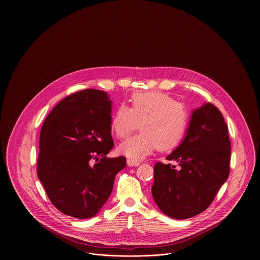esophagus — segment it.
<instances>
[{
  "instance_id": "obj_1",
  "label": "esophagus",
  "mask_w": 260,
  "mask_h": 260,
  "mask_svg": "<svg viewBox=\"0 0 260 260\" xmlns=\"http://www.w3.org/2000/svg\"><path fill=\"white\" fill-rule=\"evenodd\" d=\"M127 164H128V166L133 167V166H138L140 163H139V161H135V160H132V159H128V160H127Z\"/></svg>"
}]
</instances>
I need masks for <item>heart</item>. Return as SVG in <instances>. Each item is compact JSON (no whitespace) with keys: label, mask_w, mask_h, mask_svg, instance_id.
Returning a JSON list of instances; mask_svg holds the SVG:
<instances>
[{"label":"heart","mask_w":260,"mask_h":260,"mask_svg":"<svg viewBox=\"0 0 260 260\" xmlns=\"http://www.w3.org/2000/svg\"><path fill=\"white\" fill-rule=\"evenodd\" d=\"M190 114L185 106L159 91L135 93L130 107L119 106L111 119V130L119 139L129 136L139 124L141 132L124 141L119 151L132 160H140L155 149L172 150L185 137Z\"/></svg>","instance_id":"1"}]
</instances>
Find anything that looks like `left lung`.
<instances>
[{
  "label": "left lung",
  "mask_w": 260,
  "mask_h": 260,
  "mask_svg": "<svg viewBox=\"0 0 260 260\" xmlns=\"http://www.w3.org/2000/svg\"><path fill=\"white\" fill-rule=\"evenodd\" d=\"M231 145L222 114L205 103L192 112L185 138L166 159L154 166L152 196L169 217L186 219L203 212L227 180Z\"/></svg>",
  "instance_id": "8db88e82"
}]
</instances>
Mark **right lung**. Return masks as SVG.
Here are the masks:
<instances>
[{"label": "right lung", "mask_w": 260, "mask_h": 260, "mask_svg": "<svg viewBox=\"0 0 260 260\" xmlns=\"http://www.w3.org/2000/svg\"><path fill=\"white\" fill-rule=\"evenodd\" d=\"M112 101L106 92L79 91L59 102L40 133L37 174L53 205L78 219L95 216L111 194L123 156L114 146Z\"/></svg>", "instance_id": "add662e5"}]
</instances>
